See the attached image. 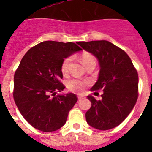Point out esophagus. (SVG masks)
<instances>
[{
	"label": "esophagus",
	"mask_w": 152,
	"mask_h": 152,
	"mask_svg": "<svg viewBox=\"0 0 152 152\" xmlns=\"http://www.w3.org/2000/svg\"><path fill=\"white\" fill-rule=\"evenodd\" d=\"M83 99V96H78V100H82Z\"/></svg>",
	"instance_id": "esophagus-1"
}]
</instances>
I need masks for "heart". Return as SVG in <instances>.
Segmentation results:
<instances>
[{"mask_svg": "<svg viewBox=\"0 0 152 152\" xmlns=\"http://www.w3.org/2000/svg\"><path fill=\"white\" fill-rule=\"evenodd\" d=\"M71 61H72V58L71 57H68L63 60L61 65V70L63 74H66L68 72V67H69V64ZM92 61H95V58L92 55L89 54V53H84L81 56V61H82V63L85 67ZM88 84H89V81L87 80H79V79L73 78L68 80L67 81L66 85L67 88H68V89L70 91L76 93H81L83 92L84 88Z\"/></svg>", "mask_w": 152, "mask_h": 152, "instance_id": "obj_1", "label": "heart"}]
</instances>
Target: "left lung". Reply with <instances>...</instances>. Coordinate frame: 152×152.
I'll return each instance as SVG.
<instances>
[{
  "instance_id": "obj_1",
  "label": "left lung",
  "mask_w": 152,
  "mask_h": 152,
  "mask_svg": "<svg viewBox=\"0 0 152 152\" xmlns=\"http://www.w3.org/2000/svg\"><path fill=\"white\" fill-rule=\"evenodd\" d=\"M97 58L99 77L91 91H102L101 100L91 95V107L85 114L87 123L99 130L119 126L129 116L138 99L139 76L129 56L123 49L106 40L77 42ZM96 92H94L96 94Z\"/></svg>"
}]
</instances>
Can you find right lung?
<instances>
[{
  "label": "right lung",
  "mask_w": 152,
  "mask_h": 152,
  "mask_svg": "<svg viewBox=\"0 0 152 152\" xmlns=\"http://www.w3.org/2000/svg\"><path fill=\"white\" fill-rule=\"evenodd\" d=\"M74 42L45 41L31 48L14 75L13 98L24 119L36 129L54 132L66 123L76 102L73 93L58 94L65 88L60 81L63 60L81 51Z\"/></svg>",
  "instance_id": "add662e5"
}]
</instances>
